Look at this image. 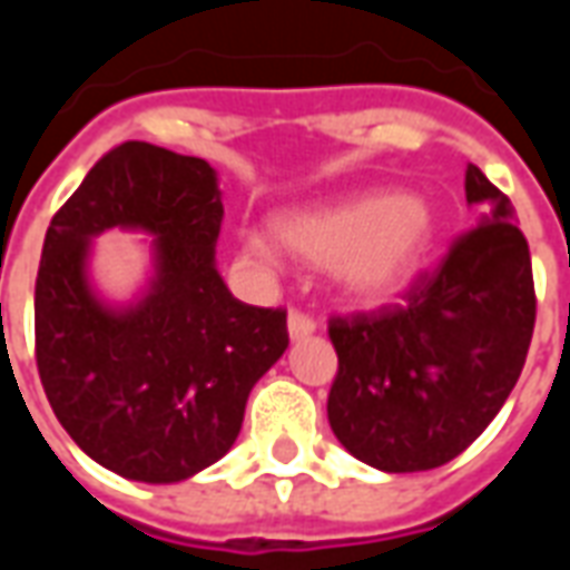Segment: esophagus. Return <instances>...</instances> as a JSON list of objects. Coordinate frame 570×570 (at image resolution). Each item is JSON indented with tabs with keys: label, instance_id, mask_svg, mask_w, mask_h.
<instances>
[{
	"label": "esophagus",
	"instance_id": "obj_1",
	"mask_svg": "<svg viewBox=\"0 0 570 570\" xmlns=\"http://www.w3.org/2000/svg\"><path fill=\"white\" fill-rule=\"evenodd\" d=\"M286 326H289V338H293V342H296V338H305V335H311L314 330H317L314 317H308L305 311H289V321H286Z\"/></svg>",
	"mask_w": 570,
	"mask_h": 570
}]
</instances>
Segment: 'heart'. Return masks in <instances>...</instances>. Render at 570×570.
I'll use <instances>...</instances> for the list:
<instances>
[{
    "label": "heart",
    "mask_w": 570,
    "mask_h": 570,
    "mask_svg": "<svg viewBox=\"0 0 570 570\" xmlns=\"http://www.w3.org/2000/svg\"><path fill=\"white\" fill-rule=\"evenodd\" d=\"M274 237L298 259L330 265L351 298L379 302L419 272L433 240V213L421 198L366 191L317 210L277 216ZM240 253L265 268L277 262V249L262 235L240 237Z\"/></svg>",
    "instance_id": "obj_1"
}]
</instances>
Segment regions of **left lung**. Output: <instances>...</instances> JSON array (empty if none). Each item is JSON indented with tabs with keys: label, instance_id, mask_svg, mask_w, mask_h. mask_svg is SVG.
I'll return each mask as SVG.
<instances>
[{
	"label": "left lung",
	"instance_id": "obj_1",
	"mask_svg": "<svg viewBox=\"0 0 570 570\" xmlns=\"http://www.w3.org/2000/svg\"><path fill=\"white\" fill-rule=\"evenodd\" d=\"M479 225L421 272L400 305L330 321L338 372L330 428L347 452L384 473L449 464L491 419L525 366L538 317L525 235L507 195L466 164Z\"/></svg>",
	"mask_w": 570,
	"mask_h": 570
}]
</instances>
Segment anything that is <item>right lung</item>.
<instances>
[{"label":"right lung","mask_w":570,"mask_h":570,"mask_svg":"<svg viewBox=\"0 0 570 570\" xmlns=\"http://www.w3.org/2000/svg\"><path fill=\"white\" fill-rule=\"evenodd\" d=\"M223 198L204 158L128 140L55 213L36 277V366L57 421L118 476L179 482L235 445L253 384L289 345L216 272ZM106 227L156 235V277L130 309L92 296L83 262Z\"/></svg>","instance_id":"add662e5"}]
</instances>
